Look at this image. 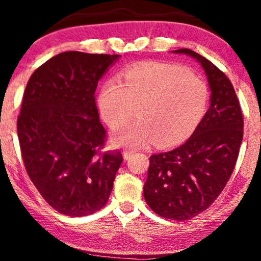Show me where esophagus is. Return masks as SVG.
I'll return each instance as SVG.
<instances>
[{"label":"esophagus","mask_w":261,"mask_h":261,"mask_svg":"<svg viewBox=\"0 0 261 261\" xmlns=\"http://www.w3.org/2000/svg\"><path fill=\"white\" fill-rule=\"evenodd\" d=\"M133 154H134V151H130V149H126V151H124V153H122L125 160H128V158H130Z\"/></svg>","instance_id":"34e87169"}]
</instances>
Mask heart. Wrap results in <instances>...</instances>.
Returning <instances> with one entry per match:
<instances>
[{"label":"heart","mask_w":261,"mask_h":261,"mask_svg":"<svg viewBox=\"0 0 261 261\" xmlns=\"http://www.w3.org/2000/svg\"><path fill=\"white\" fill-rule=\"evenodd\" d=\"M208 86L185 68L162 62H141L118 79L107 81L98 94V109L113 130L120 128L137 109L139 120L114 137L116 145L145 147L188 140L201 122L208 101Z\"/></svg>","instance_id":"heart-1"}]
</instances>
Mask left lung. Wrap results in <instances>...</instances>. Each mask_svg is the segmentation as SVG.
I'll list each match as a JSON object with an SVG mask.
<instances>
[{
  "instance_id": "8db88e82",
  "label": "left lung",
  "mask_w": 261,
  "mask_h": 261,
  "mask_svg": "<svg viewBox=\"0 0 261 261\" xmlns=\"http://www.w3.org/2000/svg\"><path fill=\"white\" fill-rule=\"evenodd\" d=\"M211 89V104L190 139L178 147L149 157L143 196L161 217L187 221L212 205L234 169L243 140V114L228 77L193 50Z\"/></svg>"
}]
</instances>
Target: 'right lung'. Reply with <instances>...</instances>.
Returning <instances> with one entry per match:
<instances>
[{
    "mask_svg": "<svg viewBox=\"0 0 261 261\" xmlns=\"http://www.w3.org/2000/svg\"><path fill=\"white\" fill-rule=\"evenodd\" d=\"M119 55L66 51L33 72L23 94L17 131L29 178L44 200L66 216L106 206L120 151H103L107 133L94 93Z\"/></svg>",
    "mask_w": 261,
    "mask_h": 261,
    "instance_id": "right-lung-1",
    "label": "right lung"
}]
</instances>
